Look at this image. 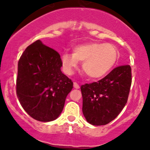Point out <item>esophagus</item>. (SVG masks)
<instances>
[{
    "mask_svg": "<svg viewBox=\"0 0 150 150\" xmlns=\"http://www.w3.org/2000/svg\"><path fill=\"white\" fill-rule=\"evenodd\" d=\"M74 87L75 88H79V86L78 85L77 83H76V82H74Z\"/></svg>",
    "mask_w": 150,
    "mask_h": 150,
    "instance_id": "obj_1",
    "label": "esophagus"
}]
</instances>
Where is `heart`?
Returning <instances> with one entry per match:
<instances>
[{
  "mask_svg": "<svg viewBox=\"0 0 150 150\" xmlns=\"http://www.w3.org/2000/svg\"><path fill=\"white\" fill-rule=\"evenodd\" d=\"M119 58V51L111 43H90L74 49L73 54L64 53L61 57L62 67L66 74H71L83 62V70L87 76L99 79L107 74Z\"/></svg>",
  "mask_w": 150,
  "mask_h": 150,
  "instance_id": "heart-1",
  "label": "heart"
}]
</instances>
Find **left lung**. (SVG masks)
<instances>
[{
	"label": "left lung",
	"mask_w": 150,
	"mask_h": 150,
	"mask_svg": "<svg viewBox=\"0 0 150 150\" xmlns=\"http://www.w3.org/2000/svg\"><path fill=\"white\" fill-rule=\"evenodd\" d=\"M132 85L130 65L116 67L98 82L81 86L83 113L93 125L108 124L120 114L128 101Z\"/></svg>",
	"instance_id": "obj_1"
}]
</instances>
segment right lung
<instances>
[{
  "label": "right lung",
  "mask_w": 150,
  "mask_h": 150,
  "mask_svg": "<svg viewBox=\"0 0 150 150\" xmlns=\"http://www.w3.org/2000/svg\"><path fill=\"white\" fill-rule=\"evenodd\" d=\"M58 52L40 40L28 46L18 62L16 95L23 109L34 120L53 121L62 112L72 80L62 74Z\"/></svg>",
  "instance_id": "right-lung-1"
}]
</instances>
